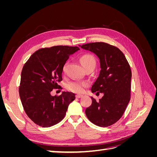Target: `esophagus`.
<instances>
[{"label":"esophagus","mask_w":157,"mask_h":157,"mask_svg":"<svg viewBox=\"0 0 157 157\" xmlns=\"http://www.w3.org/2000/svg\"><path fill=\"white\" fill-rule=\"evenodd\" d=\"M82 97H83V95L82 94H77V95H76V98H82Z\"/></svg>","instance_id":"esophagus-1"}]
</instances>
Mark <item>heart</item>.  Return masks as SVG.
I'll return each mask as SVG.
<instances>
[{
	"mask_svg": "<svg viewBox=\"0 0 157 157\" xmlns=\"http://www.w3.org/2000/svg\"><path fill=\"white\" fill-rule=\"evenodd\" d=\"M80 60L84 68L88 67V66H90V65H94L96 67V59H95L94 57L91 54H86L83 55L81 58H80ZM66 65L67 64H65L63 67V71H65ZM87 86H88V83L85 81L73 80V81H71L67 84V85H66V88H67L68 90H69V91L80 93V92H83L84 88L87 87Z\"/></svg>",
	"mask_w": 157,
	"mask_h": 157,
	"instance_id": "heart-1",
	"label": "heart"
}]
</instances>
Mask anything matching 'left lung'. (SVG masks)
I'll return each mask as SVG.
<instances>
[{
	"label": "left lung",
	"mask_w": 157,
	"mask_h": 157,
	"mask_svg": "<svg viewBox=\"0 0 157 157\" xmlns=\"http://www.w3.org/2000/svg\"><path fill=\"white\" fill-rule=\"evenodd\" d=\"M79 46L98 57L101 70L91 91L103 94L98 101L91 97L92 105L86 109L85 113L94 124L109 126L122 117L130 99V65L119 49L105 42H92Z\"/></svg>",
	"instance_id": "obj_1"
}]
</instances>
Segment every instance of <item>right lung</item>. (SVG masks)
I'll use <instances>...</instances> for the list:
<instances>
[{"instance_id":"right-lung-1","label":"right lung","mask_w":157,"mask_h":157,"mask_svg":"<svg viewBox=\"0 0 157 157\" xmlns=\"http://www.w3.org/2000/svg\"><path fill=\"white\" fill-rule=\"evenodd\" d=\"M77 46H56L41 48L33 54L23 66L19 93L22 105L32 121L42 127L58 124L66 115L75 99L73 92H63L52 96L53 89L59 88L63 67Z\"/></svg>"}]
</instances>
